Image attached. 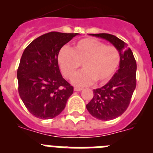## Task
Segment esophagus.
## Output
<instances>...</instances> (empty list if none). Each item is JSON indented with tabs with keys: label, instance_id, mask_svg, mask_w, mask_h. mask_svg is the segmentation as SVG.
<instances>
[{
	"label": "esophagus",
	"instance_id": "34e87169",
	"mask_svg": "<svg viewBox=\"0 0 153 153\" xmlns=\"http://www.w3.org/2000/svg\"><path fill=\"white\" fill-rule=\"evenodd\" d=\"M83 90V88H80V87H74V91H81Z\"/></svg>",
	"mask_w": 153,
	"mask_h": 153
}]
</instances>
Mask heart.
<instances>
[{
	"label": "heart",
	"mask_w": 153,
	"mask_h": 153,
	"mask_svg": "<svg viewBox=\"0 0 153 153\" xmlns=\"http://www.w3.org/2000/svg\"><path fill=\"white\" fill-rule=\"evenodd\" d=\"M120 53L117 47L106 46L94 38H84L76 43L73 49L63 47L58 54V64L62 74L71 79L83 63L85 70L72 79L76 86H86L93 81L106 83L114 75L120 63Z\"/></svg>",
	"instance_id": "1"
}]
</instances>
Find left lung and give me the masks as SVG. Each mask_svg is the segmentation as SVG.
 <instances>
[{
    "instance_id": "left-lung-1",
    "label": "left lung",
    "mask_w": 153,
    "mask_h": 153,
    "mask_svg": "<svg viewBox=\"0 0 153 153\" xmlns=\"http://www.w3.org/2000/svg\"><path fill=\"white\" fill-rule=\"evenodd\" d=\"M105 39L120 53V68L111 79L101 88L93 90V97L86 109L93 117L100 120L116 119L126 110L136 86V62L127 44L114 35L91 33Z\"/></svg>"
}]
</instances>
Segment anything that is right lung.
<instances>
[{
  "mask_svg": "<svg viewBox=\"0 0 153 153\" xmlns=\"http://www.w3.org/2000/svg\"><path fill=\"white\" fill-rule=\"evenodd\" d=\"M77 34L53 31L33 40L24 50L17 69L18 92L35 117H56L74 93V87L60 74L58 54L62 47Z\"/></svg>",
  "mask_w": 153,
  "mask_h": 153,
  "instance_id": "1",
  "label": "right lung"
}]
</instances>
